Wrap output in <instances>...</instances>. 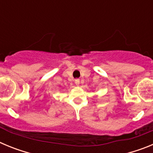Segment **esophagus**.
I'll return each instance as SVG.
<instances>
[{"label":"esophagus","instance_id":"obj_1","mask_svg":"<svg viewBox=\"0 0 153 153\" xmlns=\"http://www.w3.org/2000/svg\"><path fill=\"white\" fill-rule=\"evenodd\" d=\"M74 82H75V84L77 85V86H79V79H76L75 80H74Z\"/></svg>","mask_w":153,"mask_h":153}]
</instances>
